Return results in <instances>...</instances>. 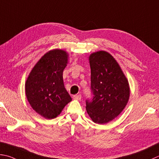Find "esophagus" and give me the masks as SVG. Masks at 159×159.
<instances>
[{"mask_svg":"<svg viewBox=\"0 0 159 159\" xmlns=\"http://www.w3.org/2000/svg\"><path fill=\"white\" fill-rule=\"evenodd\" d=\"M73 98L76 99V100H80L81 99V95L80 94H76L73 96Z\"/></svg>","mask_w":159,"mask_h":159,"instance_id":"obj_1","label":"esophagus"}]
</instances>
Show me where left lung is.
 Wrapping results in <instances>:
<instances>
[{"label": "left lung", "instance_id": "left-lung-1", "mask_svg": "<svg viewBox=\"0 0 159 159\" xmlns=\"http://www.w3.org/2000/svg\"><path fill=\"white\" fill-rule=\"evenodd\" d=\"M89 60L93 97L86 100V110L94 123L105 124L119 116L126 106L129 97V83L108 52L93 53Z\"/></svg>", "mask_w": 159, "mask_h": 159}]
</instances>
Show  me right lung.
I'll list each match as a JSON object with an SVG mask.
<instances>
[{
    "mask_svg": "<svg viewBox=\"0 0 159 159\" xmlns=\"http://www.w3.org/2000/svg\"><path fill=\"white\" fill-rule=\"evenodd\" d=\"M67 57V52L61 49L46 53L34 67L26 80L28 101L34 110L45 119H54L71 101L63 80Z\"/></svg>",
    "mask_w": 159,
    "mask_h": 159,
    "instance_id": "1",
    "label": "right lung"
}]
</instances>
